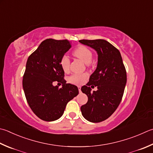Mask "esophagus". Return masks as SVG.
<instances>
[{
	"label": "esophagus",
	"mask_w": 153,
	"mask_h": 153,
	"mask_svg": "<svg viewBox=\"0 0 153 153\" xmlns=\"http://www.w3.org/2000/svg\"><path fill=\"white\" fill-rule=\"evenodd\" d=\"M78 88H79V93H81V87L80 86H78Z\"/></svg>",
	"instance_id": "esophagus-1"
}]
</instances>
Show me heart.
I'll list each match as a JSON object with an SVG mask.
<instances>
[{"label": "heart", "mask_w": 153, "mask_h": 153, "mask_svg": "<svg viewBox=\"0 0 153 153\" xmlns=\"http://www.w3.org/2000/svg\"><path fill=\"white\" fill-rule=\"evenodd\" d=\"M73 54L77 58H79L82 60L85 64H89L91 62L92 59H93V53L85 46H79L77 47L73 52ZM70 59L67 54H64L61 59L60 60V65L62 69L65 72H68L70 69ZM87 78V74H74L71 75L68 78V81L71 83L75 85H81L85 81Z\"/></svg>", "instance_id": "obj_1"}]
</instances>
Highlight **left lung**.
<instances>
[{"instance_id": "left-lung-1", "label": "left lung", "mask_w": 153, "mask_h": 153, "mask_svg": "<svg viewBox=\"0 0 153 153\" xmlns=\"http://www.w3.org/2000/svg\"><path fill=\"white\" fill-rule=\"evenodd\" d=\"M97 52L98 64L88 82L81 91L88 101L81 106L82 116L88 121L100 123L107 119L116 111L121 101L126 83V72L119 51L102 39L80 40ZM97 86L91 92L90 86Z\"/></svg>"}]
</instances>
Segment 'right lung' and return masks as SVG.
Segmentation results:
<instances>
[{
	"label": "right lung",
	"mask_w": 153,
	"mask_h": 153,
	"mask_svg": "<svg viewBox=\"0 0 153 153\" xmlns=\"http://www.w3.org/2000/svg\"><path fill=\"white\" fill-rule=\"evenodd\" d=\"M71 47L68 40L48 39L28 58L23 89L31 110L45 121L59 119L68 102L79 94L76 86L67 83L60 65L61 57ZM54 81L62 83L63 87L53 86Z\"/></svg>",
	"instance_id": "right-lung-1"
}]
</instances>
